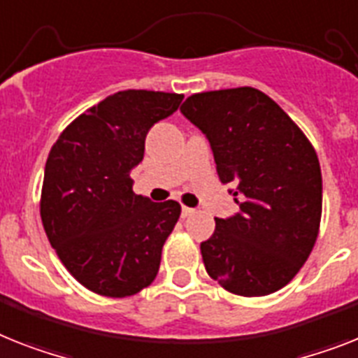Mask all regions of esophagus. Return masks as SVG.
I'll return each mask as SVG.
<instances>
[{
	"label": "esophagus",
	"mask_w": 358,
	"mask_h": 358,
	"mask_svg": "<svg viewBox=\"0 0 358 358\" xmlns=\"http://www.w3.org/2000/svg\"><path fill=\"white\" fill-rule=\"evenodd\" d=\"M196 214V210L194 208H190V206H182V210H181V215L182 217H190V215Z\"/></svg>",
	"instance_id": "esophagus-1"
}]
</instances>
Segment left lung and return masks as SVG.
<instances>
[{"instance_id": "obj_1", "label": "left lung", "mask_w": 358, "mask_h": 358, "mask_svg": "<svg viewBox=\"0 0 358 358\" xmlns=\"http://www.w3.org/2000/svg\"><path fill=\"white\" fill-rule=\"evenodd\" d=\"M181 113L205 133L221 182H234L239 214L215 217L201 243L206 273L238 296L285 287L317 243L322 172L317 152L271 96L254 87L188 96Z\"/></svg>"}]
</instances>
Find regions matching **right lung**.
<instances>
[{"label": "right lung", "mask_w": 358, "mask_h": 358, "mask_svg": "<svg viewBox=\"0 0 358 358\" xmlns=\"http://www.w3.org/2000/svg\"><path fill=\"white\" fill-rule=\"evenodd\" d=\"M181 100L164 91L109 94L78 115L49 152L41 223L71 276L100 296H131L157 276L181 205L133 194L129 170L143 161L148 129Z\"/></svg>", "instance_id": "obj_1"}]
</instances>
